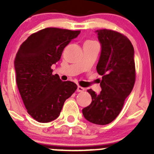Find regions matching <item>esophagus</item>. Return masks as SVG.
<instances>
[{
	"mask_svg": "<svg viewBox=\"0 0 154 154\" xmlns=\"http://www.w3.org/2000/svg\"><path fill=\"white\" fill-rule=\"evenodd\" d=\"M84 90H85V89H84L83 87L79 86V85L77 87V91H78V92H83Z\"/></svg>",
	"mask_w": 154,
	"mask_h": 154,
	"instance_id": "obj_1",
	"label": "esophagus"
}]
</instances>
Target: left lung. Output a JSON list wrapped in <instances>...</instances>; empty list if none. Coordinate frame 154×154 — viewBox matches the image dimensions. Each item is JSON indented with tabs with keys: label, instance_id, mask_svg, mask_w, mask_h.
<instances>
[{
	"label": "left lung",
	"instance_id": "obj_1",
	"mask_svg": "<svg viewBox=\"0 0 154 154\" xmlns=\"http://www.w3.org/2000/svg\"><path fill=\"white\" fill-rule=\"evenodd\" d=\"M101 44V54L96 70L102 75V91L96 94L88 92L92 103L82 109L84 117L90 123L106 125L117 117L125 99L133 90L136 70L134 48L130 41L123 34L108 29L97 30Z\"/></svg>",
	"mask_w": 154,
	"mask_h": 154
}]
</instances>
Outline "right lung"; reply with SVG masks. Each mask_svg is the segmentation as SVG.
I'll return each mask as SVG.
<instances>
[{
    "instance_id": "right-lung-1",
    "label": "right lung",
    "mask_w": 154,
    "mask_h": 154,
    "mask_svg": "<svg viewBox=\"0 0 154 154\" xmlns=\"http://www.w3.org/2000/svg\"><path fill=\"white\" fill-rule=\"evenodd\" d=\"M79 34L80 31L45 28L30 35L17 51V88L28 114L39 123L58 118L65 101L77 89L72 82H62L58 75H52L51 65L60 60L65 46Z\"/></svg>"
}]
</instances>
